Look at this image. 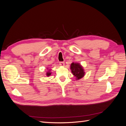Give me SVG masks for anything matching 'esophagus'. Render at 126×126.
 Here are the masks:
<instances>
[{"label": "esophagus", "instance_id": "esophagus-1", "mask_svg": "<svg viewBox=\"0 0 126 126\" xmlns=\"http://www.w3.org/2000/svg\"><path fill=\"white\" fill-rule=\"evenodd\" d=\"M59 64H60V66H63L64 64V62H59Z\"/></svg>", "mask_w": 126, "mask_h": 126}]
</instances>
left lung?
<instances>
[{
  "instance_id": "obj_1",
  "label": "left lung",
  "mask_w": 126,
  "mask_h": 126,
  "mask_svg": "<svg viewBox=\"0 0 126 126\" xmlns=\"http://www.w3.org/2000/svg\"><path fill=\"white\" fill-rule=\"evenodd\" d=\"M70 69L72 73L76 77V79H80L83 77L85 72L81 66L78 63H72L71 64Z\"/></svg>"
}]
</instances>
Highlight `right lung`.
Wrapping results in <instances>:
<instances>
[{
  "instance_id": "add662e5",
  "label": "right lung",
  "mask_w": 126,
  "mask_h": 126,
  "mask_svg": "<svg viewBox=\"0 0 126 126\" xmlns=\"http://www.w3.org/2000/svg\"><path fill=\"white\" fill-rule=\"evenodd\" d=\"M50 75H51V73H50V72H48L47 73V75H47V76H50Z\"/></svg>"
}]
</instances>
